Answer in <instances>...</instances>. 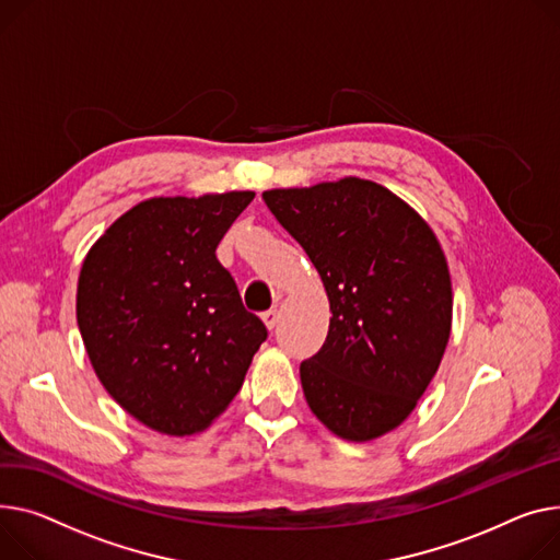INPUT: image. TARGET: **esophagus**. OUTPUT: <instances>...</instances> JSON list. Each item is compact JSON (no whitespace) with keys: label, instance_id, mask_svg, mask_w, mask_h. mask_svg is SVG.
Wrapping results in <instances>:
<instances>
[{"label":"esophagus","instance_id":"esophagus-1","mask_svg":"<svg viewBox=\"0 0 560 560\" xmlns=\"http://www.w3.org/2000/svg\"><path fill=\"white\" fill-rule=\"evenodd\" d=\"M260 319H264L266 326L272 330V328L277 326V322H279V313H277L275 308H270V311H266V313H260Z\"/></svg>","mask_w":560,"mask_h":560}]
</instances>
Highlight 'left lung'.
I'll use <instances>...</instances> for the list:
<instances>
[{"mask_svg": "<svg viewBox=\"0 0 560 560\" xmlns=\"http://www.w3.org/2000/svg\"><path fill=\"white\" fill-rule=\"evenodd\" d=\"M304 247L330 304L300 376L313 415L347 441L398 428L434 378L453 324V283L428 222L385 186L345 177L264 194Z\"/></svg>", "mask_w": 560, "mask_h": 560, "instance_id": "8db88e82", "label": "left lung"}]
</instances>
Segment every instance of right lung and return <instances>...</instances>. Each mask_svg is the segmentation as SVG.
Here are the masks:
<instances>
[{
	"mask_svg": "<svg viewBox=\"0 0 560 560\" xmlns=\"http://www.w3.org/2000/svg\"><path fill=\"white\" fill-rule=\"evenodd\" d=\"M254 191L151 198L88 252L77 319L101 385L162 434L202 432L238 394L268 328L215 247Z\"/></svg>",
	"mask_w": 560,
	"mask_h": 560,
	"instance_id": "obj_1",
	"label": "right lung"
}]
</instances>
